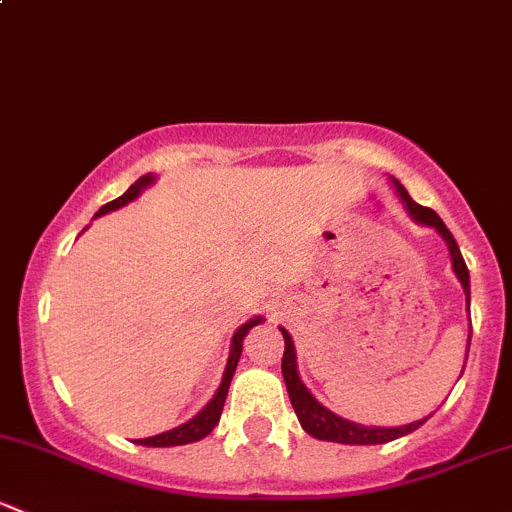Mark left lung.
I'll return each mask as SVG.
<instances>
[{
	"label": "left lung",
	"mask_w": 512,
	"mask_h": 512,
	"mask_svg": "<svg viewBox=\"0 0 512 512\" xmlns=\"http://www.w3.org/2000/svg\"><path fill=\"white\" fill-rule=\"evenodd\" d=\"M394 185H396V190H399L404 205L409 208L411 218L421 225L436 227V230L441 232L443 240L448 242V250H451V260H453V270H456L458 280H461V285H463V292H466L468 302H471V277H468L466 260H463L461 250H458L456 237L451 235V230H448L446 223H443V220L438 218L431 208H423V205H418L416 200H411V195L406 193V188L399 183V180H394ZM282 337H285L282 376H285L287 394H289V401H292L294 414H297L299 423H302V428L309 433V436L319 438V441L349 443V446H371V443H386V441H394V438L406 436V433L416 431L418 426H423V423H426L428 416L421 418V421L409 423V426L369 428V426H359V423H352V421H344V418L332 414V411L324 409V406L319 404L312 394H309L307 386L302 384V379H299V374H297V356H294L292 337H289L285 329H282ZM468 347H471V334H468Z\"/></svg>",
	"instance_id": "1"
}]
</instances>
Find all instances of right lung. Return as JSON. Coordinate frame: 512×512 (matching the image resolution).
Wrapping results in <instances>:
<instances>
[{
	"instance_id": "1",
	"label": "right lung",
	"mask_w": 512,
	"mask_h": 512,
	"mask_svg": "<svg viewBox=\"0 0 512 512\" xmlns=\"http://www.w3.org/2000/svg\"><path fill=\"white\" fill-rule=\"evenodd\" d=\"M151 183H153V175H143V178H138L136 183H133L131 188H128L126 193L121 195V198H116V200H111V203L103 205V208L96 213V218H98V215H106V213H111V210L123 208V205H126V203H131V200L138 198V193H141L143 188H148V185H151ZM260 322H262V317L250 319V322L242 324V327L235 332V337H232V347H230V359H227L225 374H223V384H220V389L215 391L213 401H210V404L205 406V409L200 411L198 416L190 418V421L183 423V426L173 428V431L158 433V436H151V438H138L136 443H141V446L165 448V446H185V443L200 441V438L208 436V433L213 431L215 426H218L220 414H223V406H225V399H227V389H230L232 374H235L237 361H240V354H242V339H245L247 332H250V329L255 327V324H260Z\"/></svg>"
}]
</instances>
